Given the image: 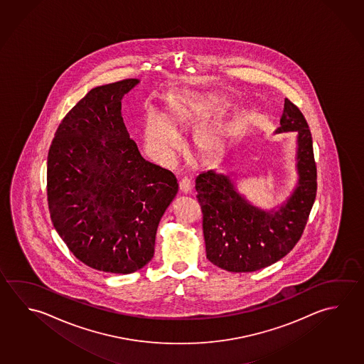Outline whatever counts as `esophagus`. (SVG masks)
<instances>
[{
    "label": "esophagus",
    "mask_w": 364,
    "mask_h": 364,
    "mask_svg": "<svg viewBox=\"0 0 364 364\" xmlns=\"http://www.w3.org/2000/svg\"><path fill=\"white\" fill-rule=\"evenodd\" d=\"M180 191H183L184 194H188V193H191V179H188V178H184V179H181L180 181Z\"/></svg>",
    "instance_id": "obj_1"
}]
</instances>
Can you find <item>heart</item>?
<instances>
[{"label":"heart","instance_id":"obj_1","mask_svg":"<svg viewBox=\"0 0 364 364\" xmlns=\"http://www.w3.org/2000/svg\"><path fill=\"white\" fill-rule=\"evenodd\" d=\"M198 103L191 95H180L170 100L166 116L157 109H148L143 124V136L147 147L160 156L171 154L178 135L175 130L186 128L199 120ZM220 141V132L215 128H202L194 135V144L198 154L208 159L215 154Z\"/></svg>","mask_w":364,"mask_h":364}]
</instances>
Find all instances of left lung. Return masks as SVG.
I'll list each match as a JSON object with an SVG mask.
<instances>
[{"instance_id":"8db88e82","label":"left lung","mask_w":364,"mask_h":364,"mask_svg":"<svg viewBox=\"0 0 364 364\" xmlns=\"http://www.w3.org/2000/svg\"><path fill=\"white\" fill-rule=\"evenodd\" d=\"M280 128L296 132L298 185L279 210H263L236 191L230 175L210 170L196 179L203 213L208 261L230 272H253L271 266L295 247L304 231L317 193V167L311 130L300 109L285 98Z\"/></svg>"}]
</instances>
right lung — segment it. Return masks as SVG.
<instances>
[{"instance_id": "1", "label": "right lung", "mask_w": 364, "mask_h": 364, "mask_svg": "<svg viewBox=\"0 0 364 364\" xmlns=\"http://www.w3.org/2000/svg\"><path fill=\"white\" fill-rule=\"evenodd\" d=\"M138 79L90 90L68 112L47 157L55 229L90 267L133 274L154 258L161 217L178 193L171 171L141 157L122 116Z\"/></svg>"}]
</instances>
